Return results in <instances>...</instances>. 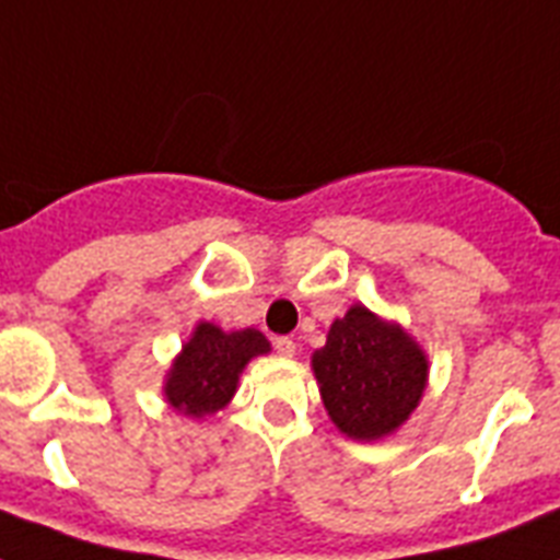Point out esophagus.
Returning a JSON list of instances; mask_svg holds the SVG:
<instances>
[{
	"mask_svg": "<svg viewBox=\"0 0 560 560\" xmlns=\"http://www.w3.org/2000/svg\"><path fill=\"white\" fill-rule=\"evenodd\" d=\"M272 349L279 351L281 358H293V351H296V342L290 340V337H276V340H272Z\"/></svg>",
	"mask_w": 560,
	"mask_h": 560,
	"instance_id": "34e87169",
	"label": "esophagus"
}]
</instances>
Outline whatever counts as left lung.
Wrapping results in <instances>:
<instances>
[{
  "instance_id": "8db88e82",
  "label": "left lung",
  "mask_w": 560,
  "mask_h": 560,
  "mask_svg": "<svg viewBox=\"0 0 560 560\" xmlns=\"http://www.w3.org/2000/svg\"><path fill=\"white\" fill-rule=\"evenodd\" d=\"M314 372L328 416L342 433L372 442L392 433L418 407L427 358L398 325L354 305L314 354Z\"/></svg>"
}]
</instances>
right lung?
Instances as JSON below:
<instances>
[{"label": "right lung", "instance_id": "1", "mask_svg": "<svg viewBox=\"0 0 560 560\" xmlns=\"http://www.w3.org/2000/svg\"><path fill=\"white\" fill-rule=\"evenodd\" d=\"M264 351H270V342L255 328L226 334L218 325L200 323L165 383L171 407L194 418L218 412L235 395L241 369Z\"/></svg>", "mask_w": 560, "mask_h": 560}]
</instances>
